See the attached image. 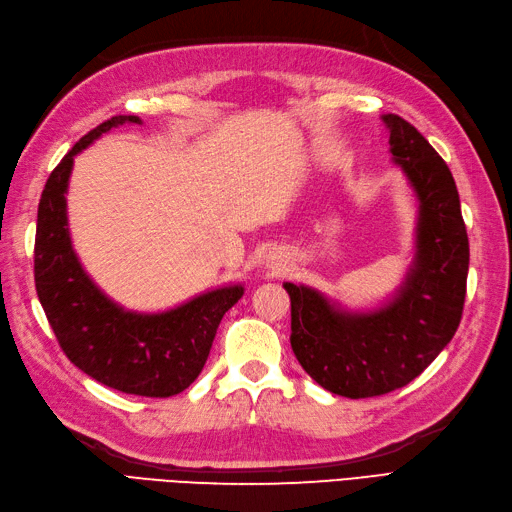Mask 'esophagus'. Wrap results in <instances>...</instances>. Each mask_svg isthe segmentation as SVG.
<instances>
[{
    "instance_id": "34e87169",
    "label": "esophagus",
    "mask_w": 512,
    "mask_h": 512,
    "mask_svg": "<svg viewBox=\"0 0 512 512\" xmlns=\"http://www.w3.org/2000/svg\"><path fill=\"white\" fill-rule=\"evenodd\" d=\"M289 258L285 252H280V249H276V252H269L267 256V269L271 271V274H278V271H282L287 267Z\"/></svg>"
}]
</instances>
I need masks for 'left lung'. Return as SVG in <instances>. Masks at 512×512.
Instances as JSON below:
<instances>
[{"label":"left lung","mask_w":512,"mask_h":512,"mask_svg":"<svg viewBox=\"0 0 512 512\" xmlns=\"http://www.w3.org/2000/svg\"><path fill=\"white\" fill-rule=\"evenodd\" d=\"M392 162L416 197L412 263L370 309L282 282L291 298V348L306 374L346 399L388 394L414 381L456 335L469 274V236L456 181L410 122L381 116Z\"/></svg>","instance_id":"1"}]
</instances>
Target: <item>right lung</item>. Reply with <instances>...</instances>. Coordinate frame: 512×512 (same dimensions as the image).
<instances>
[{
    "label": "right lung",
    "mask_w": 512,
    "mask_h": 512,
    "mask_svg": "<svg viewBox=\"0 0 512 512\" xmlns=\"http://www.w3.org/2000/svg\"><path fill=\"white\" fill-rule=\"evenodd\" d=\"M138 116H116L74 144L45 181L34 238L37 295L63 352L107 388L166 399L199 377L223 315L243 298V282L208 289L173 309L144 313L124 309L87 274L74 252L67 221V188L74 157L100 135Z\"/></svg>",
    "instance_id": "right-lung-1"
}]
</instances>
